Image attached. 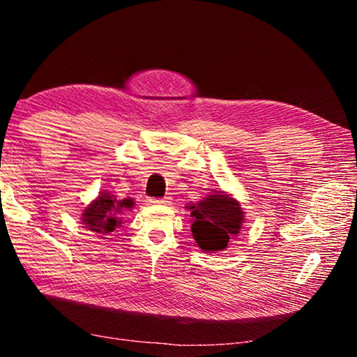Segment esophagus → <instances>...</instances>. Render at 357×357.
Here are the masks:
<instances>
[{
    "mask_svg": "<svg viewBox=\"0 0 357 357\" xmlns=\"http://www.w3.org/2000/svg\"><path fill=\"white\" fill-rule=\"evenodd\" d=\"M149 203L151 204H167V203H170V197H165V198H149Z\"/></svg>",
    "mask_w": 357,
    "mask_h": 357,
    "instance_id": "esophagus-1",
    "label": "esophagus"
}]
</instances>
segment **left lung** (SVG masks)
<instances>
[{
	"mask_svg": "<svg viewBox=\"0 0 357 357\" xmlns=\"http://www.w3.org/2000/svg\"><path fill=\"white\" fill-rule=\"evenodd\" d=\"M190 209L193 239L203 252L223 250L243 225V208L227 193L211 195Z\"/></svg>",
	"mask_w": 357,
	"mask_h": 357,
	"instance_id": "obj_1",
	"label": "left lung"
}]
</instances>
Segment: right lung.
Masks as SVG:
<instances>
[{
    "instance_id": "right-lung-1",
    "label": "right lung",
    "mask_w": 357,
    "mask_h": 357,
    "mask_svg": "<svg viewBox=\"0 0 357 357\" xmlns=\"http://www.w3.org/2000/svg\"><path fill=\"white\" fill-rule=\"evenodd\" d=\"M130 200L116 202L108 192H102L98 200H94L89 206L83 211V223L88 229L99 234H110L119 227L121 208H130Z\"/></svg>"
}]
</instances>
